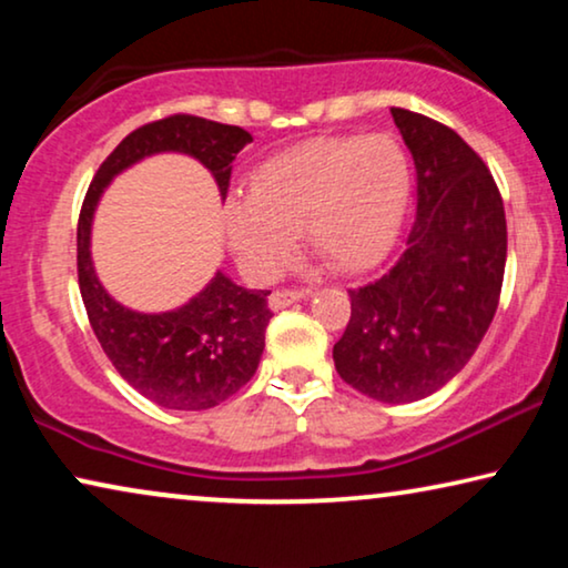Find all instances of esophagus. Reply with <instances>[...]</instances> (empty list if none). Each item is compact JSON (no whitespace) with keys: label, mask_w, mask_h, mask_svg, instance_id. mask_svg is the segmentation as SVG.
<instances>
[{"label":"esophagus","mask_w":568,"mask_h":568,"mask_svg":"<svg viewBox=\"0 0 568 568\" xmlns=\"http://www.w3.org/2000/svg\"><path fill=\"white\" fill-rule=\"evenodd\" d=\"M302 297H307V290H276L268 297V305L271 310H284L290 307L292 302H300Z\"/></svg>","instance_id":"esophagus-1"}]
</instances>
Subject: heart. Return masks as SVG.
Wrapping results in <instances>:
<instances>
[{
  "label": "heart",
  "mask_w": 568,
  "mask_h": 568,
  "mask_svg": "<svg viewBox=\"0 0 568 568\" xmlns=\"http://www.w3.org/2000/svg\"><path fill=\"white\" fill-rule=\"evenodd\" d=\"M410 160L390 134L310 139L263 160L247 196L224 201V235L251 276H271L302 230L331 268L356 274L393 251L410 199Z\"/></svg>",
  "instance_id": "1"
}]
</instances>
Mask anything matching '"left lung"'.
<instances>
[{"mask_svg": "<svg viewBox=\"0 0 568 568\" xmlns=\"http://www.w3.org/2000/svg\"><path fill=\"white\" fill-rule=\"evenodd\" d=\"M416 165V220L375 282L348 290L352 317L333 346L344 383L383 403L445 387L484 341L507 263L504 204L484 160L453 129L390 108Z\"/></svg>", "mask_w": 568, "mask_h": 568, "instance_id": "left-lung-1", "label": "left lung"}]
</instances>
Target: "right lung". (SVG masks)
Listing matches in <instances>:
<instances>
[{
    "label": "right lung",
    "mask_w": 568,
    "mask_h": 568,
    "mask_svg": "<svg viewBox=\"0 0 568 568\" xmlns=\"http://www.w3.org/2000/svg\"><path fill=\"white\" fill-rule=\"evenodd\" d=\"M253 136L240 126L170 115L131 131L92 178L77 224V274L95 336L126 383L173 410H206L235 395L258 369L271 310L266 290H245L216 271L204 290L175 310L139 313L121 305L95 274L92 220L115 175L152 154L178 152L199 160L227 196L232 160Z\"/></svg>",
    "instance_id": "obj_1"
}]
</instances>
